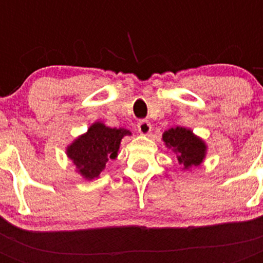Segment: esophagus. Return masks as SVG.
I'll return each mask as SVG.
<instances>
[{
  "mask_svg": "<svg viewBox=\"0 0 263 263\" xmlns=\"http://www.w3.org/2000/svg\"><path fill=\"white\" fill-rule=\"evenodd\" d=\"M138 129L142 135H147L148 132L152 131V124L148 120H140L138 123Z\"/></svg>",
  "mask_w": 263,
  "mask_h": 263,
  "instance_id": "1",
  "label": "esophagus"
}]
</instances>
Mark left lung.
I'll return each mask as SVG.
<instances>
[{
	"label": "left lung",
	"instance_id": "1",
	"mask_svg": "<svg viewBox=\"0 0 263 263\" xmlns=\"http://www.w3.org/2000/svg\"><path fill=\"white\" fill-rule=\"evenodd\" d=\"M165 144L177 153V160L185 169L190 166H196L202 162L206 152V146L200 139L192 135L187 128L176 127L171 128L162 135Z\"/></svg>",
	"mask_w": 263,
	"mask_h": 263
}]
</instances>
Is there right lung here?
<instances>
[{"label":"right lung","mask_w":263,"mask_h":263,"mask_svg":"<svg viewBox=\"0 0 263 263\" xmlns=\"http://www.w3.org/2000/svg\"><path fill=\"white\" fill-rule=\"evenodd\" d=\"M129 131L123 128H109L95 123L87 134L80 136L68 147V157L86 179L98 177L109 160H115L124 135Z\"/></svg>","instance_id":"right-lung-1"}]
</instances>
